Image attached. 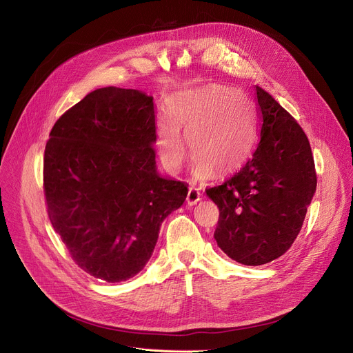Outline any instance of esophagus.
<instances>
[{
	"mask_svg": "<svg viewBox=\"0 0 353 353\" xmlns=\"http://www.w3.org/2000/svg\"><path fill=\"white\" fill-rule=\"evenodd\" d=\"M199 200H200V193L197 192V189L190 188V189H189V193H188V199H186L188 205H189V206H193V205H196V203H197Z\"/></svg>",
	"mask_w": 353,
	"mask_h": 353,
	"instance_id": "obj_1",
	"label": "esophagus"
}]
</instances>
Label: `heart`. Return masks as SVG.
I'll list each match as a JSON object with an SVG mask.
<instances>
[{
  "mask_svg": "<svg viewBox=\"0 0 353 353\" xmlns=\"http://www.w3.org/2000/svg\"><path fill=\"white\" fill-rule=\"evenodd\" d=\"M230 91L216 84L186 91L170 105L172 119H159L156 144L167 169L177 172L186 159L181 134L197 177H208L210 170L228 174L243 165L256 140V119L249 100Z\"/></svg>",
  "mask_w": 353,
  "mask_h": 353,
  "instance_id": "heart-1",
  "label": "heart"
}]
</instances>
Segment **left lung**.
Instances as JSON below:
<instances>
[{"label": "left lung", "mask_w": 353, "mask_h": 353, "mask_svg": "<svg viewBox=\"0 0 353 353\" xmlns=\"http://www.w3.org/2000/svg\"><path fill=\"white\" fill-rule=\"evenodd\" d=\"M256 97L262 128L252 159L223 184L206 190L220 212L214 230L219 248L248 266L286 253L318 183L302 127L259 85Z\"/></svg>", "instance_id": "left-lung-1"}]
</instances>
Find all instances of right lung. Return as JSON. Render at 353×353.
<instances>
[{
  "label": "right lung",
  "instance_id": "1",
  "mask_svg": "<svg viewBox=\"0 0 353 353\" xmlns=\"http://www.w3.org/2000/svg\"><path fill=\"white\" fill-rule=\"evenodd\" d=\"M153 97L104 87L55 121L44 152L51 225L79 268L116 283L152 257L163 220L188 196L156 169Z\"/></svg>",
  "mask_w": 353,
  "mask_h": 353
}]
</instances>
